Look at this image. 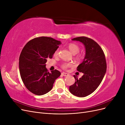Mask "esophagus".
<instances>
[{
  "label": "esophagus",
  "mask_w": 125,
  "mask_h": 125,
  "mask_svg": "<svg viewBox=\"0 0 125 125\" xmlns=\"http://www.w3.org/2000/svg\"><path fill=\"white\" fill-rule=\"evenodd\" d=\"M62 75H63V76H64V77H66V76H68V74L67 73H62Z\"/></svg>",
  "instance_id": "1"
}]
</instances>
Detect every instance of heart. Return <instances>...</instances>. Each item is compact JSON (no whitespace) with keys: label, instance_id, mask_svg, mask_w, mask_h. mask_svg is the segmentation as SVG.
Here are the masks:
<instances>
[{"label":"heart","instance_id":"obj_1","mask_svg":"<svg viewBox=\"0 0 125 125\" xmlns=\"http://www.w3.org/2000/svg\"><path fill=\"white\" fill-rule=\"evenodd\" d=\"M68 48L69 51L73 53V54H76L79 52L80 51V47L78 46L77 44H75L74 43H71L68 45ZM58 52H59V50L57 49V50H56L55 52H54V55L55 56H57L58 54ZM77 58H80L81 56L80 55H78L77 56ZM73 66V64L71 63H63L62 65V68L63 69H67L68 68L71 67Z\"/></svg>","mask_w":125,"mask_h":125}]
</instances>
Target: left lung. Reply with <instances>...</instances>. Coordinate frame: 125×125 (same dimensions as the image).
Listing matches in <instances>:
<instances>
[{"label":"left lung","mask_w":125,"mask_h":125,"mask_svg":"<svg viewBox=\"0 0 125 125\" xmlns=\"http://www.w3.org/2000/svg\"><path fill=\"white\" fill-rule=\"evenodd\" d=\"M72 40L83 44L85 56L77 69L83 75L79 79L73 75L75 81L69 86V91L76 96L85 97L92 93L103 80L107 68L105 56L100 45L91 39L81 36Z\"/></svg>","instance_id":"8db88e82"}]
</instances>
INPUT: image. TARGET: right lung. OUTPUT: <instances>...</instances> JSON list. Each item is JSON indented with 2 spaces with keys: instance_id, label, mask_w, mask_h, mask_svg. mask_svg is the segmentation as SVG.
<instances>
[{
  "instance_id": "right-lung-1",
  "label": "right lung",
  "mask_w": 125,
  "mask_h": 125,
  "mask_svg": "<svg viewBox=\"0 0 125 125\" xmlns=\"http://www.w3.org/2000/svg\"><path fill=\"white\" fill-rule=\"evenodd\" d=\"M61 42L52 37H36L26 44L20 55L19 71L25 87L30 92L42 95L52 90L61 73L57 70L48 72L47 58H52Z\"/></svg>"
}]
</instances>
